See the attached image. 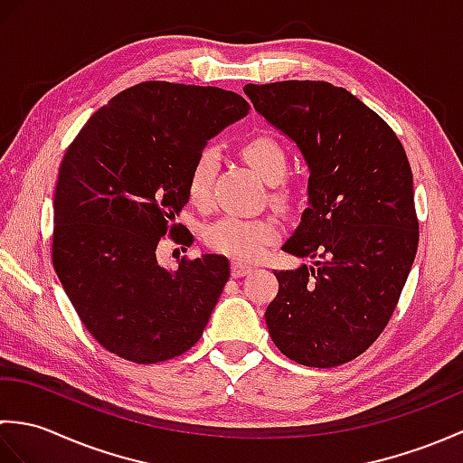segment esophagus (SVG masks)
<instances>
[{
	"label": "esophagus",
	"instance_id": "obj_1",
	"mask_svg": "<svg viewBox=\"0 0 463 463\" xmlns=\"http://www.w3.org/2000/svg\"><path fill=\"white\" fill-rule=\"evenodd\" d=\"M252 272V267H249V264H242V262H237L234 260L231 264V274L232 279H241V277H247V274Z\"/></svg>",
	"mask_w": 463,
	"mask_h": 463
}]
</instances>
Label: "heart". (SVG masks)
<instances>
[{
    "mask_svg": "<svg viewBox=\"0 0 463 463\" xmlns=\"http://www.w3.org/2000/svg\"><path fill=\"white\" fill-rule=\"evenodd\" d=\"M242 156L269 183H277L287 173V149L270 135H257L249 139L242 145ZM216 166H219V151L213 145L204 146L193 161L189 179H186V193L193 203L204 204L209 201ZM288 194L287 189L277 193L280 201H287ZM203 239L206 247L224 257L241 262H257L264 257L270 244L280 239V224L272 216L247 219V216L226 214L206 226Z\"/></svg>",
    "mask_w": 463,
    "mask_h": 463,
    "instance_id": "b5f03b06",
    "label": "heart"
}]
</instances>
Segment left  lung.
I'll return each mask as SVG.
<instances>
[{
    "label": "left lung",
    "mask_w": 463,
    "mask_h": 463,
    "mask_svg": "<svg viewBox=\"0 0 463 463\" xmlns=\"http://www.w3.org/2000/svg\"><path fill=\"white\" fill-rule=\"evenodd\" d=\"M254 109L298 145L308 209L282 250L314 267L274 272L264 318L290 360L332 368L386 328L418 250L414 176L392 127L326 81L244 85Z\"/></svg>",
    "instance_id": "left-lung-1"
}]
</instances>
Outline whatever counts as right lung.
Wrapping results in <instances>:
<instances>
[{
    "label": "right lung",
    "mask_w": 463,
    "mask_h": 463,
    "mask_svg": "<svg viewBox=\"0 0 463 463\" xmlns=\"http://www.w3.org/2000/svg\"><path fill=\"white\" fill-rule=\"evenodd\" d=\"M221 87L145 81L91 115L59 166L53 269L85 328L135 364L181 356L199 338L231 277L219 254L156 262L163 237L183 241L175 216L206 141L249 115Z\"/></svg>",
    "instance_id": "add662e5"
}]
</instances>
